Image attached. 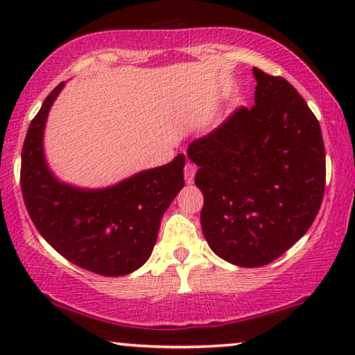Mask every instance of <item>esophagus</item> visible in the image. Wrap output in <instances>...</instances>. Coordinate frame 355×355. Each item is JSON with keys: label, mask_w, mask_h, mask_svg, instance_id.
I'll list each match as a JSON object with an SVG mask.
<instances>
[{"label": "esophagus", "mask_w": 355, "mask_h": 355, "mask_svg": "<svg viewBox=\"0 0 355 355\" xmlns=\"http://www.w3.org/2000/svg\"><path fill=\"white\" fill-rule=\"evenodd\" d=\"M196 173H197V166L193 164L192 162H187L186 163V168H184V176H186V181L191 184L193 182V178H196Z\"/></svg>", "instance_id": "esophagus-1"}]
</instances>
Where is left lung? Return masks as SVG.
<instances>
[{"mask_svg":"<svg viewBox=\"0 0 355 355\" xmlns=\"http://www.w3.org/2000/svg\"><path fill=\"white\" fill-rule=\"evenodd\" d=\"M254 76L255 103L187 148L200 166L203 236L216 255L247 268L271 263L309 231L327 179L312 110L283 77L259 67Z\"/></svg>","mask_w":355,"mask_h":355,"instance_id":"obj_1","label":"left lung"}]
</instances>
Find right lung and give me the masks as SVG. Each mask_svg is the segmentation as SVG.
<instances>
[{
	"label": "right lung",
	"mask_w": 355,
	"mask_h": 355,
	"mask_svg": "<svg viewBox=\"0 0 355 355\" xmlns=\"http://www.w3.org/2000/svg\"><path fill=\"white\" fill-rule=\"evenodd\" d=\"M61 82L28 125L22 147L21 189L38 232L66 260L103 276L142 266L157 242L159 221L184 187L186 157L142 171L113 187L82 191L66 186L46 168L43 128Z\"/></svg>",
	"instance_id": "right-lung-1"
}]
</instances>
